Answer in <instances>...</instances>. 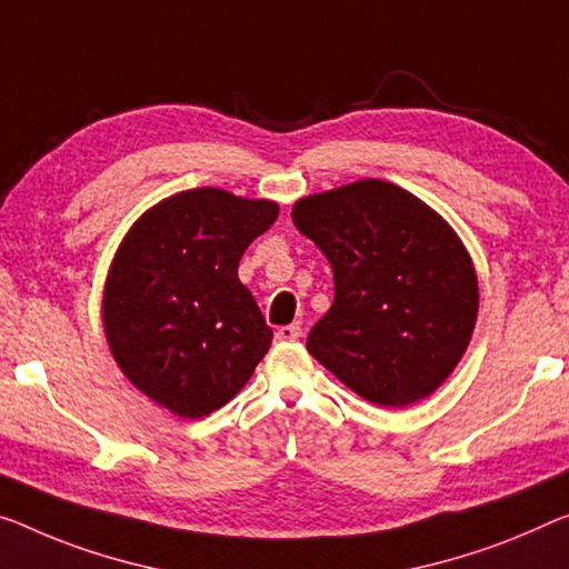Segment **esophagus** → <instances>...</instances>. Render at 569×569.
Segmentation results:
<instances>
[{
    "mask_svg": "<svg viewBox=\"0 0 569 569\" xmlns=\"http://www.w3.org/2000/svg\"><path fill=\"white\" fill-rule=\"evenodd\" d=\"M302 336V328L300 326H282L274 333V338L279 340V343H292V340H297Z\"/></svg>",
    "mask_w": 569,
    "mask_h": 569,
    "instance_id": "esophagus-1",
    "label": "esophagus"
}]
</instances>
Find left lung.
<instances>
[{"mask_svg":"<svg viewBox=\"0 0 569 569\" xmlns=\"http://www.w3.org/2000/svg\"><path fill=\"white\" fill-rule=\"evenodd\" d=\"M292 221L336 282L308 351L371 405L430 397L476 328L478 277L458 233L417 196L373 178L300 198Z\"/></svg>","mask_w":569,"mask_h":569,"instance_id":"8db88e82","label":"left lung"}]
</instances>
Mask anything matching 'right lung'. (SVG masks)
<instances>
[{
  "label": "right lung",
  "instance_id": "obj_1",
  "mask_svg": "<svg viewBox=\"0 0 569 569\" xmlns=\"http://www.w3.org/2000/svg\"><path fill=\"white\" fill-rule=\"evenodd\" d=\"M274 200L193 188L160 200L121 241L103 287L113 361L142 395L198 419L231 401L272 343L239 261Z\"/></svg>",
  "mask_w": 569,
  "mask_h": 569
}]
</instances>
